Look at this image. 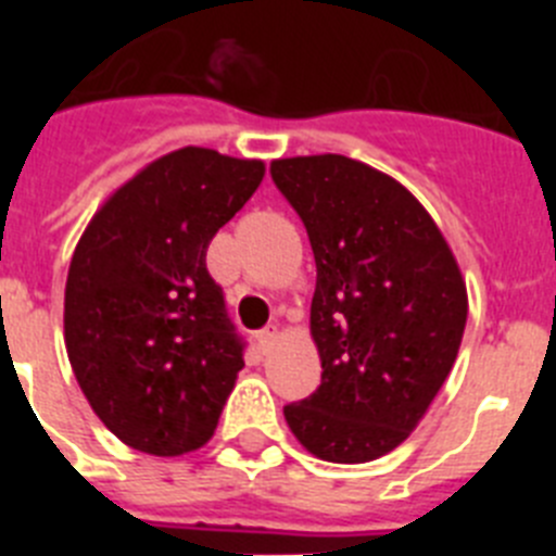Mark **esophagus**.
I'll list each match as a JSON object with an SVG mask.
<instances>
[{
	"instance_id": "1",
	"label": "esophagus",
	"mask_w": 556,
	"mask_h": 556,
	"mask_svg": "<svg viewBox=\"0 0 556 556\" xmlns=\"http://www.w3.org/2000/svg\"><path fill=\"white\" fill-rule=\"evenodd\" d=\"M275 337H278L275 326H267V328H262V331H255V345H258V351H262V353L273 351Z\"/></svg>"
}]
</instances>
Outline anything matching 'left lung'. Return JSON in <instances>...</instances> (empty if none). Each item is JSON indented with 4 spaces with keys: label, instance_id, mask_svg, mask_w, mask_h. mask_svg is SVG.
Masks as SVG:
<instances>
[{
    "label": "left lung",
    "instance_id": "8db88e82",
    "mask_svg": "<svg viewBox=\"0 0 556 556\" xmlns=\"http://www.w3.org/2000/svg\"><path fill=\"white\" fill-rule=\"evenodd\" d=\"M312 242V337L320 387L283 406L326 462L356 465L404 443L459 353L468 294L434 219L384 172L345 155L269 166Z\"/></svg>",
    "mask_w": 556,
    "mask_h": 556
}]
</instances>
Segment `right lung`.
<instances>
[{"instance_id": "right-lung-1", "label": "right lung", "mask_w": 556, "mask_h": 556, "mask_svg": "<svg viewBox=\"0 0 556 556\" xmlns=\"http://www.w3.org/2000/svg\"><path fill=\"white\" fill-rule=\"evenodd\" d=\"M262 178V161L184 147L127 180L77 242L63 308L68 362L130 448L178 456L217 429L248 342L205 250Z\"/></svg>"}]
</instances>
